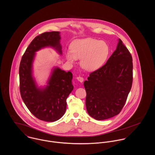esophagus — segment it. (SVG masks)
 I'll return each instance as SVG.
<instances>
[{"label":"esophagus","instance_id":"esophagus-1","mask_svg":"<svg viewBox=\"0 0 155 155\" xmlns=\"http://www.w3.org/2000/svg\"><path fill=\"white\" fill-rule=\"evenodd\" d=\"M77 79L79 81V82H84V78H82V77H81V76H78V77H77Z\"/></svg>","mask_w":155,"mask_h":155}]
</instances>
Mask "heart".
<instances>
[{"label": "heart", "instance_id": "heart-1", "mask_svg": "<svg viewBox=\"0 0 155 155\" xmlns=\"http://www.w3.org/2000/svg\"><path fill=\"white\" fill-rule=\"evenodd\" d=\"M71 52H67V59L73 63L81 59L82 67L88 71L98 69L106 61L109 54V47L104 41L87 38L74 41L70 46Z\"/></svg>", "mask_w": 155, "mask_h": 155}]
</instances>
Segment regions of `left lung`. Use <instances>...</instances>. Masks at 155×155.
I'll use <instances>...</instances> for the list:
<instances>
[{
	"label": "left lung",
	"mask_w": 155,
	"mask_h": 155,
	"mask_svg": "<svg viewBox=\"0 0 155 155\" xmlns=\"http://www.w3.org/2000/svg\"><path fill=\"white\" fill-rule=\"evenodd\" d=\"M133 58L120 39L106 63L91 72L84 82L86 107L89 116L105 120L123 109L132 87Z\"/></svg>",
	"instance_id": "obj_1"
}]
</instances>
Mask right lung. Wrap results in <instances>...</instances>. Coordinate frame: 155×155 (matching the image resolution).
I'll use <instances>...</instances> for the list:
<instances>
[{
    "mask_svg": "<svg viewBox=\"0 0 155 155\" xmlns=\"http://www.w3.org/2000/svg\"><path fill=\"white\" fill-rule=\"evenodd\" d=\"M58 31L45 32L31 41L22 55L19 68L20 91L22 100L30 111L38 119L46 122L60 119L66 110V100L73 89V74L58 68L54 70L48 85L38 88L31 76V66L35 52L51 46L62 53Z\"/></svg>",
    "mask_w": 155,
    "mask_h": 155,
    "instance_id": "right-lung-1",
    "label": "right lung"
}]
</instances>
